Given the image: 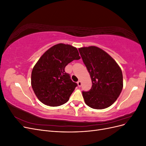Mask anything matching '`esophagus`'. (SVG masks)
<instances>
[{
    "label": "esophagus",
    "mask_w": 146,
    "mask_h": 146,
    "mask_svg": "<svg viewBox=\"0 0 146 146\" xmlns=\"http://www.w3.org/2000/svg\"><path fill=\"white\" fill-rule=\"evenodd\" d=\"M77 84H78V86L79 87H80V86H82V82H81L80 80H79V81L77 82Z\"/></svg>",
    "instance_id": "esophagus-1"
}]
</instances>
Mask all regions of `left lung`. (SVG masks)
Returning <instances> with one entry per match:
<instances>
[{
	"label": "left lung",
	"instance_id": "8db88e82",
	"mask_svg": "<svg viewBox=\"0 0 146 146\" xmlns=\"http://www.w3.org/2000/svg\"><path fill=\"white\" fill-rule=\"evenodd\" d=\"M78 51L92 84L89 91L82 92L85 104L98 110L110 107L123 88L121 68L111 56L98 47H83Z\"/></svg>",
	"mask_w": 146,
	"mask_h": 146
}]
</instances>
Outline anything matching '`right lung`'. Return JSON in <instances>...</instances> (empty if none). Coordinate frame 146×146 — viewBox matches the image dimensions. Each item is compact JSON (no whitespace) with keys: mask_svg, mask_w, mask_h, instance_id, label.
<instances>
[{"mask_svg":"<svg viewBox=\"0 0 146 146\" xmlns=\"http://www.w3.org/2000/svg\"><path fill=\"white\" fill-rule=\"evenodd\" d=\"M80 58L76 47L62 43L48 48L41 56L33 68L31 85L42 104L57 107L67 102L77 84L64 69L68 63Z\"/></svg>","mask_w":146,"mask_h":146,"instance_id":"1","label":"right lung"}]
</instances>
